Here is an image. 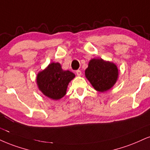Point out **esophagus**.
<instances>
[{
    "mask_svg": "<svg viewBox=\"0 0 150 150\" xmlns=\"http://www.w3.org/2000/svg\"><path fill=\"white\" fill-rule=\"evenodd\" d=\"M76 74L77 76H81V75H82V72H81V70H76Z\"/></svg>",
    "mask_w": 150,
    "mask_h": 150,
    "instance_id": "1",
    "label": "esophagus"
}]
</instances>
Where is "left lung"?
Returning <instances> with one entry per match:
<instances>
[{"instance_id": "left-lung-1", "label": "left lung", "mask_w": 150, "mask_h": 150, "mask_svg": "<svg viewBox=\"0 0 150 150\" xmlns=\"http://www.w3.org/2000/svg\"><path fill=\"white\" fill-rule=\"evenodd\" d=\"M85 76L96 91L104 92L111 89L118 78V68L113 63L102 59L90 60Z\"/></svg>"}]
</instances>
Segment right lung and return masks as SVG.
<instances>
[{"label":"right lung","instance_id":"add662e5","mask_svg":"<svg viewBox=\"0 0 150 150\" xmlns=\"http://www.w3.org/2000/svg\"><path fill=\"white\" fill-rule=\"evenodd\" d=\"M75 77L69 70H64L59 63H52L37 75V84L43 94L53 100L64 96L69 82Z\"/></svg>","mask_w":150,"mask_h":150}]
</instances>
